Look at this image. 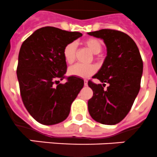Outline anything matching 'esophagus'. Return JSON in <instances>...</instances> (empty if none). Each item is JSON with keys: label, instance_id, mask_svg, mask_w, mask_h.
<instances>
[{"label": "esophagus", "instance_id": "esophagus-1", "mask_svg": "<svg viewBox=\"0 0 157 157\" xmlns=\"http://www.w3.org/2000/svg\"><path fill=\"white\" fill-rule=\"evenodd\" d=\"M84 85H85V86H87V85H88V81H87V80H85V81H84Z\"/></svg>", "mask_w": 157, "mask_h": 157}]
</instances>
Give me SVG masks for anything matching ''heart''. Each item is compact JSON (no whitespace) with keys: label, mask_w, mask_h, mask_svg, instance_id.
Returning a JSON list of instances; mask_svg holds the SVG:
<instances>
[{"label":"heart","mask_w":157,"mask_h":157,"mask_svg":"<svg viewBox=\"0 0 157 157\" xmlns=\"http://www.w3.org/2000/svg\"><path fill=\"white\" fill-rule=\"evenodd\" d=\"M84 45L90 50L93 54H99L102 50L101 42L98 39L90 38L84 41ZM76 46L74 43H69L64 47L63 51V56L64 60L67 63H72L74 62L76 58ZM97 71L96 66L94 64L83 65V64H75L67 69V74L72 76H76L81 78H87L89 76L94 74Z\"/></svg>","instance_id":"b5f03b06"}]
</instances>
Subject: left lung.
Instances as JSON below:
<instances>
[{
  "mask_svg": "<svg viewBox=\"0 0 157 157\" xmlns=\"http://www.w3.org/2000/svg\"><path fill=\"white\" fill-rule=\"evenodd\" d=\"M88 34L102 39L107 52L102 65L93 76L103 84L88 82L94 92L88 101L89 112L98 123L117 124L128 114L140 89V53L133 39L118 30L102 29ZM105 82L109 85L107 90H104Z\"/></svg>",
  "mask_w": 157,
  "mask_h": 157,
  "instance_id": "1",
  "label": "left lung"
}]
</instances>
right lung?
Instances as JSON below:
<instances>
[{
    "mask_svg": "<svg viewBox=\"0 0 157 157\" xmlns=\"http://www.w3.org/2000/svg\"><path fill=\"white\" fill-rule=\"evenodd\" d=\"M81 36V33L45 26L35 30L21 44L17 68L21 99L30 115L41 124L54 125L65 120L72 101L84 86V81L76 76H69L67 82L59 84L67 70L63 48Z\"/></svg>",
    "mask_w": 157,
    "mask_h": 157,
    "instance_id": "right-lung-1",
    "label": "right lung"
}]
</instances>
